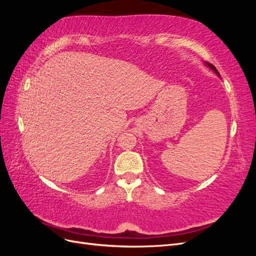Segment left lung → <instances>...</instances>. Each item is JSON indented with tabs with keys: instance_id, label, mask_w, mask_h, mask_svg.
Here are the masks:
<instances>
[{
	"instance_id": "8db88e82",
	"label": "left lung",
	"mask_w": 256,
	"mask_h": 256,
	"mask_svg": "<svg viewBox=\"0 0 256 256\" xmlns=\"http://www.w3.org/2000/svg\"><path fill=\"white\" fill-rule=\"evenodd\" d=\"M207 65H208L209 67H210V68L212 69V70H214V72H216V74H218V76H220V74H219V72H218V70H216V67H214V65H212V64H208V63H207Z\"/></svg>"
}]
</instances>
